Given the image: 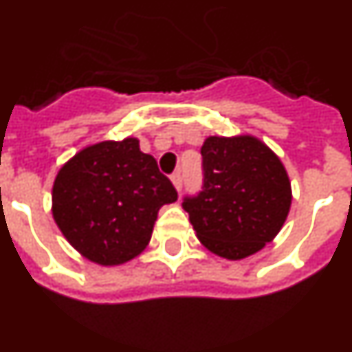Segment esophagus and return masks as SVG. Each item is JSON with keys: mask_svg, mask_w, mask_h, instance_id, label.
<instances>
[{"mask_svg": "<svg viewBox=\"0 0 352 352\" xmlns=\"http://www.w3.org/2000/svg\"><path fill=\"white\" fill-rule=\"evenodd\" d=\"M171 182L175 186L177 191L182 190V173L181 171H175V173H171Z\"/></svg>", "mask_w": 352, "mask_h": 352, "instance_id": "obj_1", "label": "esophagus"}]
</instances>
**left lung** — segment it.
<instances>
[{
    "label": "left lung",
    "instance_id": "obj_1",
    "mask_svg": "<svg viewBox=\"0 0 352 352\" xmlns=\"http://www.w3.org/2000/svg\"><path fill=\"white\" fill-rule=\"evenodd\" d=\"M200 153L202 190L182 200L197 238L227 259L261 250L290 211V179L283 162L252 135H211Z\"/></svg>",
    "mask_w": 352,
    "mask_h": 352
}]
</instances>
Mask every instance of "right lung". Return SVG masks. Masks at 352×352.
<instances>
[{
  "instance_id": "right-lung-1",
  "label": "right lung",
  "mask_w": 352,
  "mask_h": 352,
  "mask_svg": "<svg viewBox=\"0 0 352 352\" xmlns=\"http://www.w3.org/2000/svg\"><path fill=\"white\" fill-rule=\"evenodd\" d=\"M53 218L66 240L98 265L140 256L177 191L140 141H103L67 161L53 184Z\"/></svg>"
}]
</instances>
